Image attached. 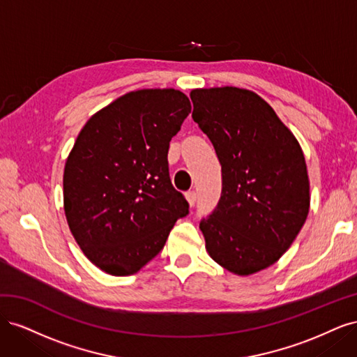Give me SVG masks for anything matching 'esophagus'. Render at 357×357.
Masks as SVG:
<instances>
[{
    "instance_id": "esophagus-1",
    "label": "esophagus",
    "mask_w": 357,
    "mask_h": 357,
    "mask_svg": "<svg viewBox=\"0 0 357 357\" xmlns=\"http://www.w3.org/2000/svg\"><path fill=\"white\" fill-rule=\"evenodd\" d=\"M186 198H188V201H189V204H190V207H193V205L197 204V199H198L197 190H189V192L186 193Z\"/></svg>"
}]
</instances>
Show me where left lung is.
I'll use <instances>...</instances> for the list:
<instances>
[{
  "mask_svg": "<svg viewBox=\"0 0 357 357\" xmlns=\"http://www.w3.org/2000/svg\"><path fill=\"white\" fill-rule=\"evenodd\" d=\"M192 119L222 165V195L199 222L210 256L250 275L275 264L295 241L310 208L301 146L271 105L255 92L195 89Z\"/></svg>",
  "mask_w": 357,
  "mask_h": 357,
  "instance_id": "1",
  "label": "left lung"
}]
</instances>
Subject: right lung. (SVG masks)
<instances>
[{
    "label": "right lung",
    "instance_id": "add662e5",
    "mask_svg": "<svg viewBox=\"0 0 357 357\" xmlns=\"http://www.w3.org/2000/svg\"><path fill=\"white\" fill-rule=\"evenodd\" d=\"M192 110L174 89L129 92L93 114L63 169V208L86 257L131 275L164 248L189 202L169 178L171 138Z\"/></svg>",
    "mask_w": 357,
    "mask_h": 357
}]
</instances>
